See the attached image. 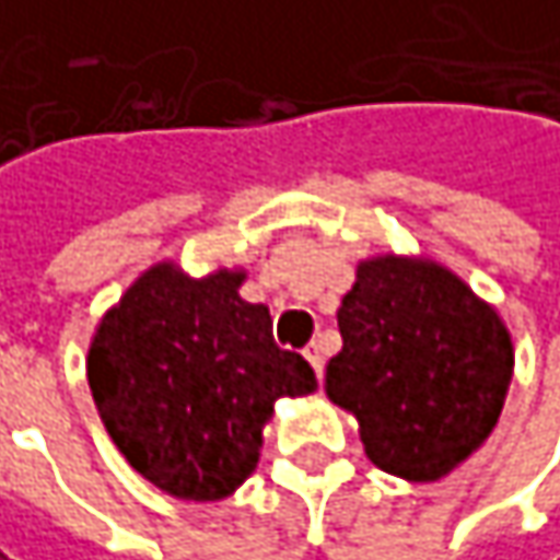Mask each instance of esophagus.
Segmentation results:
<instances>
[{"instance_id": "obj_1", "label": "esophagus", "mask_w": 560, "mask_h": 560, "mask_svg": "<svg viewBox=\"0 0 560 560\" xmlns=\"http://www.w3.org/2000/svg\"><path fill=\"white\" fill-rule=\"evenodd\" d=\"M304 359L314 365L317 378H324V346H320V342H311V346L304 349Z\"/></svg>"}]
</instances>
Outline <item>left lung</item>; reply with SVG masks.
I'll list each match as a JSON object with an SVG mask.
<instances>
[{"label": "left lung", "instance_id": "1", "mask_svg": "<svg viewBox=\"0 0 560 560\" xmlns=\"http://www.w3.org/2000/svg\"><path fill=\"white\" fill-rule=\"evenodd\" d=\"M342 349L327 397L355 417L382 471L430 483L493 432L513 382V336L500 311L430 256L375 253L336 311Z\"/></svg>", "mask_w": 560, "mask_h": 560}]
</instances>
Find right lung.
<instances>
[{
    "label": "right lung",
    "mask_w": 560,
    "mask_h": 560,
    "mask_svg": "<svg viewBox=\"0 0 560 560\" xmlns=\"http://www.w3.org/2000/svg\"><path fill=\"white\" fill-rule=\"evenodd\" d=\"M243 266L201 279L163 259L98 317L85 375L130 468L185 503L246 481L281 397L317 390L314 369L279 349L266 304L240 298Z\"/></svg>",
    "instance_id": "add662e5"
}]
</instances>
